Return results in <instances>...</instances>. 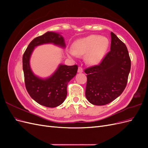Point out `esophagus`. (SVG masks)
<instances>
[{"mask_svg":"<svg viewBox=\"0 0 148 148\" xmlns=\"http://www.w3.org/2000/svg\"><path fill=\"white\" fill-rule=\"evenodd\" d=\"M83 71V69L82 66H79L78 69V73H82Z\"/></svg>","mask_w":148,"mask_h":148,"instance_id":"esophagus-1","label":"esophagus"}]
</instances>
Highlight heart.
<instances>
[{
    "mask_svg": "<svg viewBox=\"0 0 148 148\" xmlns=\"http://www.w3.org/2000/svg\"><path fill=\"white\" fill-rule=\"evenodd\" d=\"M109 47V40L106 37L92 34L77 40L73 43V49H70V56L86 55V60L88 64H99L104 57Z\"/></svg>",
    "mask_w": 148,
    "mask_h": 148,
    "instance_id": "obj_1",
    "label": "heart"
}]
</instances>
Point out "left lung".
<instances>
[{
    "label": "left lung",
    "instance_id": "8db88e82",
    "mask_svg": "<svg viewBox=\"0 0 148 148\" xmlns=\"http://www.w3.org/2000/svg\"><path fill=\"white\" fill-rule=\"evenodd\" d=\"M110 34V51L99 65L84 70L88 74L85 95L93 105H106L117 98L127 86L130 71L126 45L114 33Z\"/></svg>",
    "mask_w": 148,
    "mask_h": 148
}]
</instances>
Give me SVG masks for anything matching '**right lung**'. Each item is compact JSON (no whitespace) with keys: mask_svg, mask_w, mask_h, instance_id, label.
<instances>
[{"mask_svg":"<svg viewBox=\"0 0 148 148\" xmlns=\"http://www.w3.org/2000/svg\"><path fill=\"white\" fill-rule=\"evenodd\" d=\"M46 43H53L65 47L64 39L59 34L47 32L35 38L28 45L23 56V70L26 89L29 96L40 105L56 107L65 101L68 83L77 73L78 65H60L51 77L43 79L35 76L29 66V58L36 46Z\"/></svg>","mask_w":148,"mask_h":148,"instance_id":"add662e5","label":"right lung"}]
</instances>
